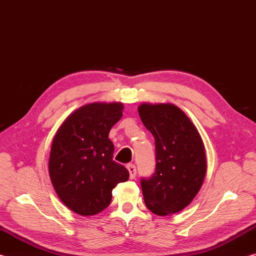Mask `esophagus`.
<instances>
[{
	"instance_id": "esophagus-1",
	"label": "esophagus",
	"mask_w": 256,
	"mask_h": 256,
	"mask_svg": "<svg viewBox=\"0 0 256 256\" xmlns=\"http://www.w3.org/2000/svg\"><path fill=\"white\" fill-rule=\"evenodd\" d=\"M126 167H128V172H130V178H131V180L136 178V166H134L133 164H128Z\"/></svg>"
}]
</instances>
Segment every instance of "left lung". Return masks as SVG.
Instances as JSON below:
<instances>
[{"label":"left lung","instance_id":"1","mask_svg":"<svg viewBox=\"0 0 256 256\" xmlns=\"http://www.w3.org/2000/svg\"><path fill=\"white\" fill-rule=\"evenodd\" d=\"M138 112L156 144L154 174L141 180L144 203L154 214H177L193 201L204 180L206 156L202 138L174 104L144 102Z\"/></svg>","mask_w":256,"mask_h":256}]
</instances>
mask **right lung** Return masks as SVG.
I'll return each instance as SVG.
<instances>
[{
    "label": "right lung",
    "mask_w": 256,
    "mask_h": 256,
    "mask_svg": "<svg viewBox=\"0 0 256 256\" xmlns=\"http://www.w3.org/2000/svg\"><path fill=\"white\" fill-rule=\"evenodd\" d=\"M120 102L86 104L60 124L52 141L48 172L56 194L82 216H96L112 201V190L128 180L112 160L110 128L123 116Z\"/></svg>",
    "instance_id": "right-lung-1"
}]
</instances>
